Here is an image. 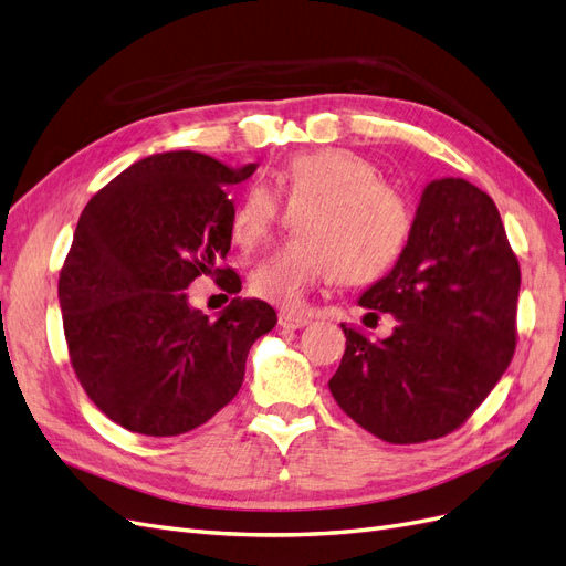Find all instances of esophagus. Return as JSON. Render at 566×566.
<instances>
[{
	"mask_svg": "<svg viewBox=\"0 0 566 566\" xmlns=\"http://www.w3.org/2000/svg\"><path fill=\"white\" fill-rule=\"evenodd\" d=\"M279 325H281V328H287V331H300V328H304V325H310V318L300 316V314L283 312L279 316Z\"/></svg>",
	"mask_w": 566,
	"mask_h": 566,
	"instance_id": "1",
	"label": "esophagus"
}]
</instances>
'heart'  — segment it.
Wrapping results in <instances>:
<instances>
[{"instance_id": "1", "label": "heart", "mask_w": 566, "mask_h": 566, "mask_svg": "<svg viewBox=\"0 0 566 566\" xmlns=\"http://www.w3.org/2000/svg\"><path fill=\"white\" fill-rule=\"evenodd\" d=\"M273 184L287 210H300V235L252 269L250 290L260 300L295 312L333 273L342 283H366L397 262L410 214L401 193L382 181L368 158L349 148L302 153L273 172ZM281 219L279 198L264 184H252L231 217L233 243L260 248Z\"/></svg>"}]
</instances>
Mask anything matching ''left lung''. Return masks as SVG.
Returning <instances> with one entry per match:
<instances>
[{"instance_id": "obj_1", "label": "left lung", "mask_w": 566, "mask_h": 566, "mask_svg": "<svg viewBox=\"0 0 566 566\" xmlns=\"http://www.w3.org/2000/svg\"><path fill=\"white\" fill-rule=\"evenodd\" d=\"M520 281L482 188L453 177L427 184L397 264L358 297L397 318L391 335L370 342L342 325L347 349L328 382L337 406L389 443L453 432L512 361Z\"/></svg>"}]
</instances>
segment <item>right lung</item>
<instances>
[{
    "mask_svg": "<svg viewBox=\"0 0 566 566\" xmlns=\"http://www.w3.org/2000/svg\"><path fill=\"white\" fill-rule=\"evenodd\" d=\"M254 169L156 153L80 214L59 279L67 352L87 397L129 432L177 437L208 422L241 389L254 339L279 321L254 297H233L210 321L186 295L200 273L241 293L219 264L231 250L229 191Z\"/></svg>",
    "mask_w": 566,
    "mask_h": 566,
    "instance_id": "obj_1",
    "label": "right lung"
}]
</instances>
